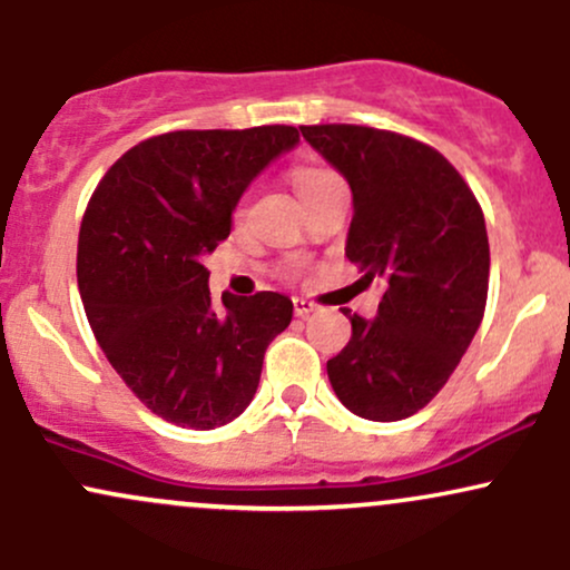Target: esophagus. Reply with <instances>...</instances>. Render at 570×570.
<instances>
[{
	"label": "esophagus",
	"mask_w": 570,
	"mask_h": 570,
	"mask_svg": "<svg viewBox=\"0 0 570 570\" xmlns=\"http://www.w3.org/2000/svg\"><path fill=\"white\" fill-rule=\"evenodd\" d=\"M313 311H316V303H311V299H303V297H294V316L305 318L311 316Z\"/></svg>",
	"instance_id": "34e87169"
}]
</instances>
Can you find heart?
Wrapping results in <instances>:
<instances>
[{
	"instance_id": "1",
	"label": "heart",
	"mask_w": 570,
	"mask_h": 570,
	"mask_svg": "<svg viewBox=\"0 0 570 570\" xmlns=\"http://www.w3.org/2000/svg\"><path fill=\"white\" fill-rule=\"evenodd\" d=\"M292 185L297 189V195L303 198L305 206H311V203L322 198L326 189L343 185V181H340V176L335 171H330V168L324 166H299L292 171Z\"/></svg>"
}]
</instances>
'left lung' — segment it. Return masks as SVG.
<instances>
[{
	"label": "left lung",
	"instance_id": "left-lung-1",
	"mask_svg": "<svg viewBox=\"0 0 570 570\" xmlns=\"http://www.w3.org/2000/svg\"><path fill=\"white\" fill-rule=\"evenodd\" d=\"M353 193L345 257L381 281L377 316L351 318V340L326 362L353 415L402 421L442 391L488 303L490 246L482 208L453 163L394 130L299 126Z\"/></svg>",
	"mask_w": 570,
	"mask_h": 570
}]
</instances>
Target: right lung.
Here are the masks:
<instances>
[{
    "label": "right lung",
    "mask_w": 570,
    "mask_h": 570,
    "mask_svg": "<svg viewBox=\"0 0 570 570\" xmlns=\"http://www.w3.org/2000/svg\"><path fill=\"white\" fill-rule=\"evenodd\" d=\"M297 141L294 126L171 130L130 147L90 195L77 240L85 316L163 421L208 431L238 417L267 345L292 322L278 292L214 305L200 259L230 235L248 181Z\"/></svg>",
    "instance_id": "1"
}]
</instances>
